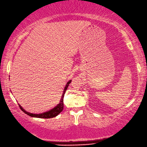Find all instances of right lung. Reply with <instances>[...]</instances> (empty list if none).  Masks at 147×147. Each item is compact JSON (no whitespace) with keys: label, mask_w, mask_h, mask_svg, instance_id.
<instances>
[{"label":"right lung","mask_w":147,"mask_h":147,"mask_svg":"<svg viewBox=\"0 0 147 147\" xmlns=\"http://www.w3.org/2000/svg\"><path fill=\"white\" fill-rule=\"evenodd\" d=\"M71 82V80H70L69 81H68L67 83V84H66V86L65 87L63 92V94H62L61 98L60 99V101H59V103L58 105H57L55 107H54L53 109L49 110V111L44 112V113H38V114H37V113H32L26 112V110H25L23 109V107L21 106L20 104H19V107L21 109V110H22L24 113H25L26 114H27L29 116L32 117H37V118H42V119H49V118L55 117L58 115L61 112H62L63 109V98H64V95H65L66 91H67L68 86H69V84H70Z\"/></svg>","instance_id":"1"}]
</instances>
